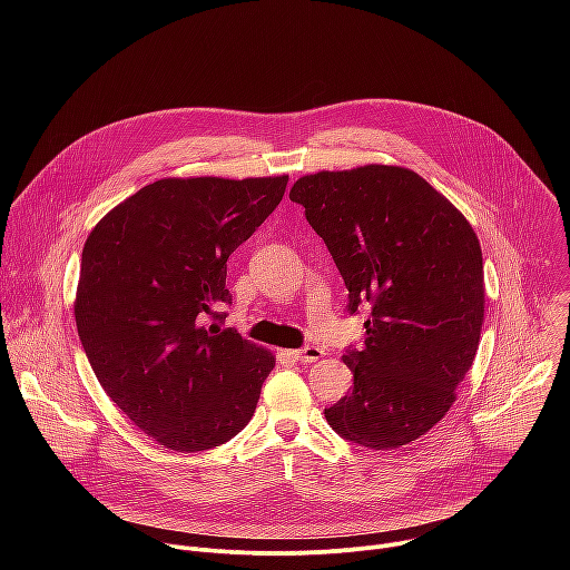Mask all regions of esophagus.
Here are the masks:
<instances>
[{"instance_id": "esophagus-1", "label": "esophagus", "mask_w": 570, "mask_h": 570, "mask_svg": "<svg viewBox=\"0 0 570 570\" xmlns=\"http://www.w3.org/2000/svg\"><path fill=\"white\" fill-rule=\"evenodd\" d=\"M293 356H295L299 363H315V361H320V358L324 356V352H322L320 347H315V345H308V347H302V350L293 352Z\"/></svg>"}]
</instances>
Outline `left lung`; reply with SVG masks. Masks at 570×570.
<instances>
[{"label":"left lung","mask_w":570,"mask_h":570,"mask_svg":"<svg viewBox=\"0 0 570 570\" xmlns=\"http://www.w3.org/2000/svg\"><path fill=\"white\" fill-rule=\"evenodd\" d=\"M288 196L327 243L350 311L372 304L363 347L343 356L354 387L324 417L374 451L415 442L449 413L478 352L484 273L471 223L405 167L317 171Z\"/></svg>","instance_id":"left-lung-1"}]
</instances>
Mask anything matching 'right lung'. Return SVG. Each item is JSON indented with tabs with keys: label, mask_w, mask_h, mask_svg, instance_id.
<instances>
[{
	"label": "right lung",
	"mask_w": 570,
	"mask_h": 570,
	"mask_svg": "<svg viewBox=\"0 0 570 570\" xmlns=\"http://www.w3.org/2000/svg\"><path fill=\"white\" fill-rule=\"evenodd\" d=\"M288 176L161 178L90 232L73 299L106 394L153 442L214 449L246 429L275 356L220 320L227 259L273 214Z\"/></svg>",
	"instance_id": "1"
}]
</instances>
